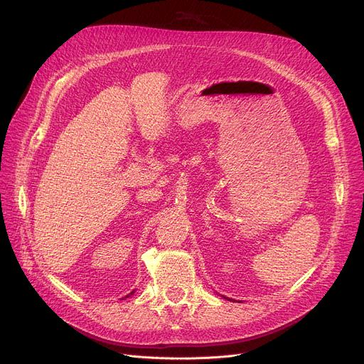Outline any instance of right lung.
<instances>
[{"label":"right lung","mask_w":364,"mask_h":364,"mask_svg":"<svg viewBox=\"0 0 364 364\" xmlns=\"http://www.w3.org/2000/svg\"><path fill=\"white\" fill-rule=\"evenodd\" d=\"M131 294H132V292H131Z\"/></svg>","instance_id":"1"}]
</instances>
